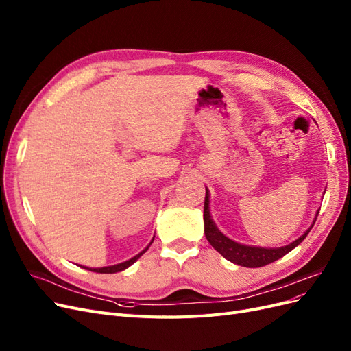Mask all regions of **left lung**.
I'll return each instance as SVG.
<instances>
[{
  "mask_svg": "<svg viewBox=\"0 0 351 351\" xmlns=\"http://www.w3.org/2000/svg\"><path fill=\"white\" fill-rule=\"evenodd\" d=\"M318 213L319 211H317L315 214L313 226L315 224ZM313 226H311L301 237H298L296 240H293L287 245H282V247H258V245H247V244L237 243L224 236L213 221V217L210 213V191L205 186V202H204L205 237L219 254L234 265L244 266V267H262L271 262H276L278 258L283 257L285 254H288L291 250H293L298 244H301L308 232L311 231V228H313Z\"/></svg>",
  "mask_w": 351,
  "mask_h": 351,
  "instance_id": "left-lung-1",
  "label": "left lung"
}]
</instances>
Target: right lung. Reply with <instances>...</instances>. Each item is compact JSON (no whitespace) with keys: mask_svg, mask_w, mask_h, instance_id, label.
Listing matches in <instances>:
<instances>
[{"mask_svg":"<svg viewBox=\"0 0 351 351\" xmlns=\"http://www.w3.org/2000/svg\"><path fill=\"white\" fill-rule=\"evenodd\" d=\"M153 240H154V237H153ZM153 240L150 241V244L153 243ZM150 244L147 245V247H146L145 250H141L138 254H136V256H134V257H132V258H128V261H125V262H123V263L112 265V266H104V267H86V266H81V267L88 269V270H90V271H97V274H117V271H121V270H124V269H127V267L132 266V265L137 261V258H138L143 253H146V252H147V249L150 247Z\"/></svg>","mask_w":351,"mask_h":351,"instance_id":"1","label":"right lung"}]
</instances>
